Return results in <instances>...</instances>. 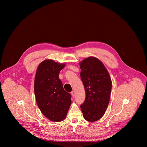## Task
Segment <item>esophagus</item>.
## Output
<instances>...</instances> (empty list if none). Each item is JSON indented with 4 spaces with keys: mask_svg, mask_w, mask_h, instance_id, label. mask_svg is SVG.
<instances>
[{
    "mask_svg": "<svg viewBox=\"0 0 147 147\" xmlns=\"http://www.w3.org/2000/svg\"><path fill=\"white\" fill-rule=\"evenodd\" d=\"M74 93H75V92H74V91H72L71 92V95H72V96H73V97H74Z\"/></svg>",
    "mask_w": 147,
    "mask_h": 147,
    "instance_id": "esophagus-1",
    "label": "esophagus"
}]
</instances>
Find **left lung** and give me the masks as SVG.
Wrapping results in <instances>:
<instances>
[{"instance_id":"obj_1","label":"left lung","mask_w":147,"mask_h":147,"mask_svg":"<svg viewBox=\"0 0 147 147\" xmlns=\"http://www.w3.org/2000/svg\"><path fill=\"white\" fill-rule=\"evenodd\" d=\"M81 79L86 91V99L81 105L84 118L90 122L100 119L108 107L112 80L103 63L95 57L80 62Z\"/></svg>"}]
</instances>
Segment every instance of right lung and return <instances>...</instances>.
<instances>
[{
	"instance_id": "1",
	"label": "right lung",
	"mask_w": 147,
	"mask_h": 147,
	"mask_svg": "<svg viewBox=\"0 0 147 147\" xmlns=\"http://www.w3.org/2000/svg\"><path fill=\"white\" fill-rule=\"evenodd\" d=\"M66 66L52 59H46L38 65L34 80L36 102L41 113L53 121H61L67 116L71 103V95L66 92L59 78Z\"/></svg>"
}]
</instances>
